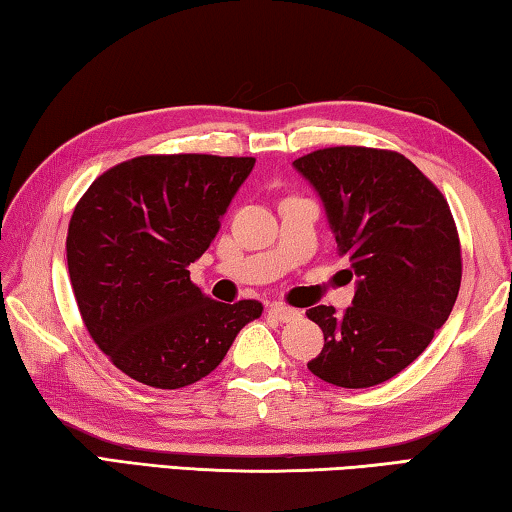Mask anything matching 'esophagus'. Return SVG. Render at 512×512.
Returning a JSON list of instances; mask_svg holds the SVG:
<instances>
[{
	"label": "esophagus",
	"mask_w": 512,
	"mask_h": 512,
	"mask_svg": "<svg viewBox=\"0 0 512 512\" xmlns=\"http://www.w3.org/2000/svg\"><path fill=\"white\" fill-rule=\"evenodd\" d=\"M270 315L276 317L279 322H290L295 320V317L299 315V311H295V308H290L286 304H272L270 306Z\"/></svg>",
	"instance_id": "obj_1"
}]
</instances>
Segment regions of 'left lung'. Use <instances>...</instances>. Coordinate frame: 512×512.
<instances>
[{
  "label": "left lung",
  "instance_id": "left-lung-1",
  "mask_svg": "<svg viewBox=\"0 0 512 512\" xmlns=\"http://www.w3.org/2000/svg\"><path fill=\"white\" fill-rule=\"evenodd\" d=\"M324 201L338 256L358 276L354 306L308 308L324 347L308 370L338 388L392 379L431 345L456 304L463 258L442 192L404 154L326 147L297 158Z\"/></svg>",
  "mask_w": 512,
  "mask_h": 512
}]
</instances>
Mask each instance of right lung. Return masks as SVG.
<instances>
[{
	"label": "right lung",
	"mask_w": 512,
	"mask_h": 512,
	"mask_svg": "<svg viewBox=\"0 0 512 512\" xmlns=\"http://www.w3.org/2000/svg\"><path fill=\"white\" fill-rule=\"evenodd\" d=\"M256 158L149 154L90 183L67 226V272L81 320L108 360L161 390L197 383L222 363L256 299L201 295L188 265L220 229Z\"/></svg>",
	"instance_id": "right-lung-1"
}]
</instances>
